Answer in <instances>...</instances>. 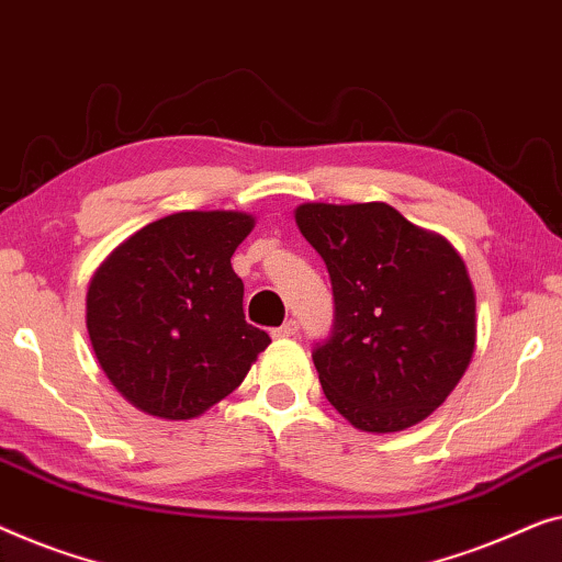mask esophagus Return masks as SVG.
Masks as SVG:
<instances>
[{
	"label": "esophagus",
	"mask_w": 562,
	"mask_h": 562,
	"mask_svg": "<svg viewBox=\"0 0 562 562\" xmlns=\"http://www.w3.org/2000/svg\"><path fill=\"white\" fill-rule=\"evenodd\" d=\"M272 336L274 338H292V336H297V321H284L280 328L272 330Z\"/></svg>",
	"instance_id": "1"
}]
</instances>
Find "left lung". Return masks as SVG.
<instances>
[{"label":"left lung","instance_id":"1","mask_svg":"<svg viewBox=\"0 0 562 562\" xmlns=\"http://www.w3.org/2000/svg\"><path fill=\"white\" fill-rule=\"evenodd\" d=\"M295 224L328 267L334 336L313 351L330 405L363 432L438 409L476 349V292L446 236L386 203H303Z\"/></svg>","mask_w":562,"mask_h":562}]
</instances>
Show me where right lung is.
Listing matches in <instances>:
<instances>
[{"mask_svg": "<svg viewBox=\"0 0 562 562\" xmlns=\"http://www.w3.org/2000/svg\"><path fill=\"white\" fill-rule=\"evenodd\" d=\"M255 228L244 211H180L124 239L91 274L86 328L126 402L193 420L244 382L270 336L244 321L232 255Z\"/></svg>", "mask_w": 562, "mask_h": 562, "instance_id": "add662e5", "label": "right lung"}]
</instances>
